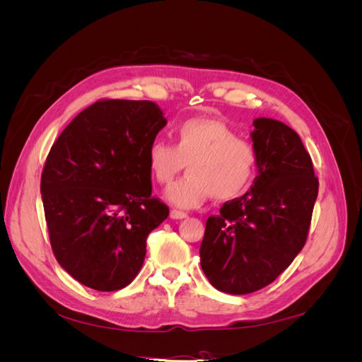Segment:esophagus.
I'll use <instances>...</instances> for the list:
<instances>
[{
    "instance_id": "34e87169",
    "label": "esophagus",
    "mask_w": 362,
    "mask_h": 362,
    "mask_svg": "<svg viewBox=\"0 0 362 362\" xmlns=\"http://www.w3.org/2000/svg\"><path fill=\"white\" fill-rule=\"evenodd\" d=\"M187 217V213L184 211H178V210H172L170 211V218H173V221H182V218Z\"/></svg>"
}]
</instances>
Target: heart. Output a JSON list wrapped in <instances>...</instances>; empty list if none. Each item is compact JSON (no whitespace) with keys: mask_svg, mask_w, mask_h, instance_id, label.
I'll return each mask as SVG.
<instances>
[{"mask_svg":"<svg viewBox=\"0 0 362 362\" xmlns=\"http://www.w3.org/2000/svg\"><path fill=\"white\" fill-rule=\"evenodd\" d=\"M148 166L160 184L170 182L189 164V175L169 185L164 198L182 210L201 206L206 199L231 201L252 184L258 152L218 119L194 117L175 129V145L157 139L148 148Z\"/></svg>","mask_w":362,"mask_h":362,"instance_id":"1","label":"heart"}]
</instances>
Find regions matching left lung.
Here are the masks:
<instances>
[{"label":"left lung","mask_w":362,"mask_h":362,"mask_svg":"<svg viewBox=\"0 0 362 362\" xmlns=\"http://www.w3.org/2000/svg\"><path fill=\"white\" fill-rule=\"evenodd\" d=\"M250 139L257 177L242 198L208 217L199 249L205 276L229 294L266 287L291 264L306 242L319 193L311 157L294 129L257 117Z\"/></svg>","instance_id":"8db88e82"}]
</instances>
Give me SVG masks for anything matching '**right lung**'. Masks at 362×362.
Returning <instances> with one entry per match:
<instances>
[{
	"label": "right lung",
	"mask_w": 362,
	"mask_h": 362,
	"mask_svg": "<svg viewBox=\"0 0 362 362\" xmlns=\"http://www.w3.org/2000/svg\"><path fill=\"white\" fill-rule=\"evenodd\" d=\"M168 120L152 101L87 107L52 145L40 193L52 252L83 286L127 287L144 264L146 238L169 216L152 198L148 148Z\"/></svg>",
	"instance_id": "1"
}]
</instances>
